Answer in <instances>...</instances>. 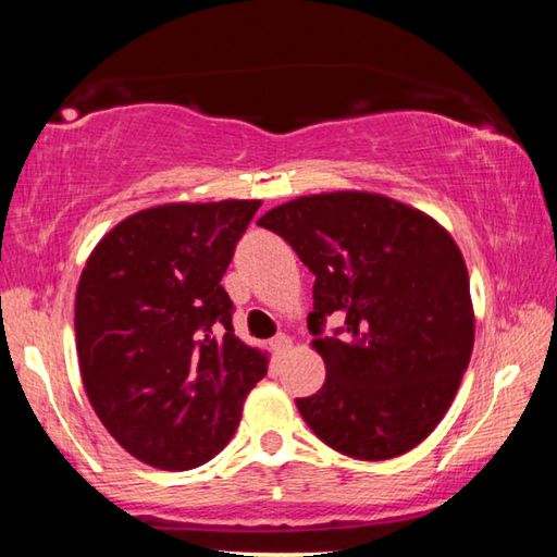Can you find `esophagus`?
<instances>
[{"label":"esophagus","mask_w":557,"mask_h":557,"mask_svg":"<svg viewBox=\"0 0 557 557\" xmlns=\"http://www.w3.org/2000/svg\"><path fill=\"white\" fill-rule=\"evenodd\" d=\"M289 346H292V342H289V336H287V334H277L275 338H272V348H275V354H277V356L285 354Z\"/></svg>","instance_id":"esophagus-1"}]
</instances>
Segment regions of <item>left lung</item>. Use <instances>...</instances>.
Listing matches in <instances>:
<instances>
[{
	"label": "left lung",
	"mask_w": 557,
	"mask_h": 557,
	"mask_svg": "<svg viewBox=\"0 0 557 557\" xmlns=\"http://www.w3.org/2000/svg\"><path fill=\"white\" fill-rule=\"evenodd\" d=\"M258 225L285 238L314 275L307 326L326 381L297 398L307 425L366 461L420 445L455 400L474 346L469 275L451 235L366 191L301 196ZM332 313L345 326L324 335Z\"/></svg>",
	"instance_id": "left-lung-1"
}]
</instances>
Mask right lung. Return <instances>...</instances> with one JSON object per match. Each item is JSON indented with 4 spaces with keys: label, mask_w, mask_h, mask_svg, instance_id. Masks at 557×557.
<instances>
[{
    "label": "right lung",
    "mask_w": 557,
    "mask_h": 557,
    "mask_svg": "<svg viewBox=\"0 0 557 557\" xmlns=\"http://www.w3.org/2000/svg\"><path fill=\"white\" fill-rule=\"evenodd\" d=\"M260 201L166 203L117 223L83 268L75 346L102 425L145 465L201 467L228 445L268 356L233 334L221 277Z\"/></svg>",
    "instance_id": "right-lung-1"
}]
</instances>
